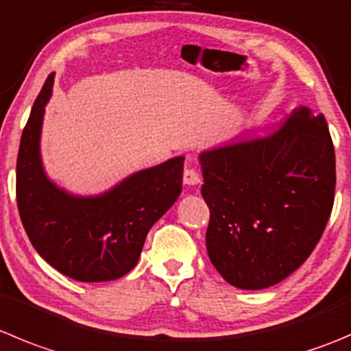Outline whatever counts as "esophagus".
<instances>
[{
	"label": "esophagus",
	"instance_id": "obj_1",
	"mask_svg": "<svg viewBox=\"0 0 351 351\" xmlns=\"http://www.w3.org/2000/svg\"><path fill=\"white\" fill-rule=\"evenodd\" d=\"M183 183L185 185H197L200 183V175L192 165H186L185 169H183Z\"/></svg>",
	"mask_w": 351,
	"mask_h": 351
}]
</instances>
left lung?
<instances>
[{"label": "left lung", "mask_w": 351, "mask_h": 351, "mask_svg": "<svg viewBox=\"0 0 351 351\" xmlns=\"http://www.w3.org/2000/svg\"><path fill=\"white\" fill-rule=\"evenodd\" d=\"M206 245L230 285L262 290L304 264L326 230L336 186L324 114L300 106L267 138L200 154Z\"/></svg>", "instance_id": "left-lung-1"}]
</instances>
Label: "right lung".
<instances>
[{
  "mask_svg": "<svg viewBox=\"0 0 351 351\" xmlns=\"http://www.w3.org/2000/svg\"><path fill=\"white\" fill-rule=\"evenodd\" d=\"M53 80L49 73L20 138V219L34 248L61 274L84 283L118 280L134 269L151 226L178 199L185 158L135 173L103 195H68L46 178L39 156Z\"/></svg>",
  "mask_w": 351,
  "mask_h": 351,
  "instance_id": "right-lung-1",
  "label": "right lung"
}]
</instances>
